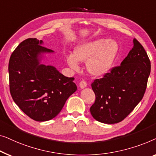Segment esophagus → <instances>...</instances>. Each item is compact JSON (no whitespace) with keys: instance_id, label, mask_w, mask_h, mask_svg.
<instances>
[{"instance_id":"esophagus-1","label":"esophagus","mask_w":156,"mask_h":156,"mask_svg":"<svg viewBox=\"0 0 156 156\" xmlns=\"http://www.w3.org/2000/svg\"><path fill=\"white\" fill-rule=\"evenodd\" d=\"M79 86L80 87V88H84V87L87 86V82L84 80H81L80 83H79Z\"/></svg>"}]
</instances>
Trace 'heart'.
Returning <instances> with one entry per match:
<instances>
[{
    "mask_svg": "<svg viewBox=\"0 0 156 156\" xmlns=\"http://www.w3.org/2000/svg\"><path fill=\"white\" fill-rule=\"evenodd\" d=\"M118 45L114 41L97 39L78 45L74 49L73 55L66 56L67 63L77 69L78 61H87L86 69L94 76L105 75L111 69L117 54Z\"/></svg>",
    "mask_w": 156,
    "mask_h": 156,
    "instance_id": "b5f03b06",
    "label": "heart"
}]
</instances>
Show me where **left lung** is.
<instances>
[{
  "label": "left lung",
  "instance_id": "8db88e82",
  "mask_svg": "<svg viewBox=\"0 0 156 156\" xmlns=\"http://www.w3.org/2000/svg\"><path fill=\"white\" fill-rule=\"evenodd\" d=\"M151 73V61L136 39L121 65L91 84L95 95L90 108L92 116L105 124L124 120L143 98Z\"/></svg>",
  "mask_w": 156,
  "mask_h": 156
}]
</instances>
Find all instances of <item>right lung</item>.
Instances as JSON below:
<instances>
[{
    "label": "right lung",
    "instance_id": "1",
    "mask_svg": "<svg viewBox=\"0 0 156 156\" xmlns=\"http://www.w3.org/2000/svg\"><path fill=\"white\" fill-rule=\"evenodd\" d=\"M42 43L36 38L22 41L8 64L13 100L25 115L37 122L55 117L77 90L74 78L66 77L52 66L39 63L41 54L53 52Z\"/></svg>",
    "mask_w": 156,
    "mask_h": 156
}]
</instances>
